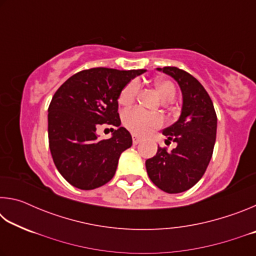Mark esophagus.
Wrapping results in <instances>:
<instances>
[{
    "label": "esophagus",
    "instance_id": "34e87169",
    "mask_svg": "<svg viewBox=\"0 0 256 256\" xmlns=\"http://www.w3.org/2000/svg\"><path fill=\"white\" fill-rule=\"evenodd\" d=\"M141 142V138L136 136H133V144H138Z\"/></svg>",
    "mask_w": 256,
    "mask_h": 256
}]
</instances>
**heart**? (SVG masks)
<instances>
[{"mask_svg": "<svg viewBox=\"0 0 256 256\" xmlns=\"http://www.w3.org/2000/svg\"><path fill=\"white\" fill-rule=\"evenodd\" d=\"M156 88L164 100H172L176 96V86L170 80H158ZM140 84L138 80H132L124 86L118 96V102L123 106H130L136 100ZM122 122L128 131L136 136H146L150 131L158 128L162 125V118L159 114L148 112L140 107H134L123 112Z\"/></svg>", "mask_w": 256, "mask_h": 256, "instance_id": "heart-1", "label": "heart"}]
</instances>
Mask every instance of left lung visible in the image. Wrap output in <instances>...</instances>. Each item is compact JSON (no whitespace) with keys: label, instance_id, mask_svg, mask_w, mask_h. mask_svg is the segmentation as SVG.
<instances>
[{"label":"left lung","instance_id":"8db88e82","mask_svg":"<svg viewBox=\"0 0 256 256\" xmlns=\"http://www.w3.org/2000/svg\"><path fill=\"white\" fill-rule=\"evenodd\" d=\"M158 70L178 82L183 107L178 120L162 131L177 146L172 151L158 146L154 157L146 162V168L157 188L170 194L180 193L193 188L206 170L216 142V114L209 94L193 76L176 66Z\"/></svg>","mask_w":256,"mask_h":256}]
</instances>
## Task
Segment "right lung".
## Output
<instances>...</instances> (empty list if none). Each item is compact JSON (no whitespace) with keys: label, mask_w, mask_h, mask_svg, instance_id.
Returning a JSON list of instances; mask_svg holds the SVG:
<instances>
[{"label":"right lung","mask_w":256,"mask_h":256,"mask_svg":"<svg viewBox=\"0 0 256 256\" xmlns=\"http://www.w3.org/2000/svg\"><path fill=\"white\" fill-rule=\"evenodd\" d=\"M146 70L120 71L92 68L73 74L56 90L48 107V142L60 174L80 190H94L115 175L118 159L132 146L120 125V90ZM108 124L118 128L110 139L98 140L96 130Z\"/></svg>","instance_id":"add662e5"}]
</instances>
